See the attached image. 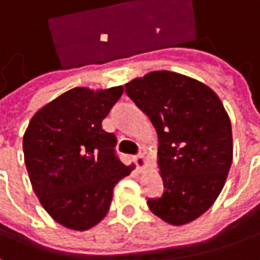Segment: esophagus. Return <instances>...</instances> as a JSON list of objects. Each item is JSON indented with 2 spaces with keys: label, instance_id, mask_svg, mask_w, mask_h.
Listing matches in <instances>:
<instances>
[{
  "label": "esophagus",
  "instance_id": "obj_1",
  "mask_svg": "<svg viewBox=\"0 0 260 260\" xmlns=\"http://www.w3.org/2000/svg\"><path fill=\"white\" fill-rule=\"evenodd\" d=\"M134 161H135V164H137V167H138L139 170H144V168L147 167V158L144 157L142 154L135 155V157H134Z\"/></svg>",
  "mask_w": 260,
  "mask_h": 260
}]
</instances>
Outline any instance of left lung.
I'll use <instances>...</instances> for the list:
<instances>
[{
  "instance_id": "8db88e82",
  "label": "left lung",
  "mask_w": 260,
  "mask_h": 260,
  "mask_svg": "<svg viewBox=\"0 0 260 260\" xmlns=\"http://www.w3.org/2000/svg\"><path fill=\"white\" fill-rule=\"evenodd\" d=\"M125 90L157 129L164 192L148 199V207L170 224L190 223L226 183L233 159L228 112L209 86L168 70L137 77Z\"/></svg>"
}]
</instances>
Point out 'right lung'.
<instances>
[{
  "label": "right lung",
  "instance_id": "1",
  "mask_svg": "<svg viewBox=\"0 0 260 260\" xmlns=\"http://www.w3.org/2000/svg\"><path fill=\"white\" fill-rule=\"evenodd\" d=\"M123 93L75 87L43 106L23 138L24 161L41 206L64 228H93L111 207L113 187L131 174L102 121Z\"/></svg>",
  "mask_w": 260,
  "mask_h": 260
}]
</instances>
